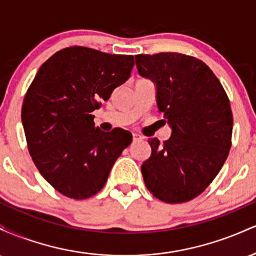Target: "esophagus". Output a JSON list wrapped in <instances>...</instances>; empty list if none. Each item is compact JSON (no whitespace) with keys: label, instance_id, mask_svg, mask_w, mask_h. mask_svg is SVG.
Wrapping results in <instances>:
<instances>
[{"label":"esophagus","instance_id":"obj_1","mask_svg":"<svg viewBox=\"0 0 256 256\" xmlns=\"http://www.w3.org/2000/svg\"><path fill=\"white\" fill-rule=\"evenodd\" d=\"M140 138H142V137H140V134H132V140H140Z\"/></svg>","mask_w":256,"mask_h":256}]
</instances>
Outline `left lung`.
<instances>
[{"instance_id": "1", "label": "left lung", "mask_w": 256, "mask_h": 256, "mask_svg": "<svg viewBox=\"0 0 256 256\" xmlns=\"http://www.w3.org/2000/svg\"><path fill=\"white\" fill-rule=\"evenodd\" d=\"M138 73L156 84L158 110L172 128L164 143L149 140L140 167L146 189L166 204L198 198L216 177L231 148L234 118L224 88L204 61L158 52L134 56Z\"/></svg>"}]
</instances>
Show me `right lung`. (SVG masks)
<instances>
[{"label": "right lung", "instance_id": "right-lung-1", "mask_svg": "<svg viewBox=\"0 0 256 256\" xmlns=\"http://www.w3.org/2000/svg\"><path fill=\"white\" fill-rule=\"evenodd\" d=\"M132 55L86 46L55 52L38 70L22 107L26 143L40 174L74 200L96 195L132 134L96 128L92 113L130 78Z\"/></svg>", "mask_w": 256, "mask_h": 256}]
</instances>
